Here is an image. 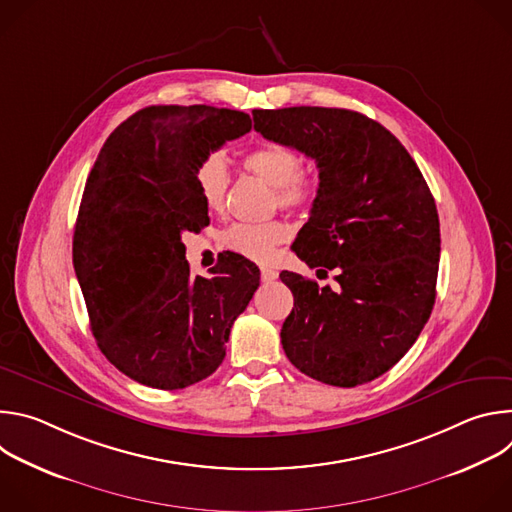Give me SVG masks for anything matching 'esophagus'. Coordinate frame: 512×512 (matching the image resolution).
I'll use <instances>...</instances> for the list:
<instances>
[{
	"mask_svg": "<svg viewBox=\"0 0 512 512\" xmlns=\"http://www.w3.org/2000/svg\"><path fill=\"white\" fill-rule=\"evenodd\" d=\"M277 279V271L271 269V267H261V281L269 283V281H275Z\"/></svg>",
	"mask_w": 512,
	"mask_h": 512,
	"instance_id": "esophagus-1",
	"label": "esophagus"
}]
</instances>
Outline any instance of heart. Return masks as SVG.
Wrapping results in <instances>:
<instances>
[{
  "label": "heart",
  "instance_id": "b5f03b06",
  "mask_svg": "<svg viewBox=\"0 0 512 512\" xmlns=\"http://www.w3.org/2000/svg\"><path fill=\"white\" fill-rule=\"evenodd\" d=\"M243 168L273 188V204L298 210L314 202L318 186L310 172L302 168L296 150L281 143H263L243 156ZM196 186L204 206L221 212L227 206L231 174L221 154L206 156L196 170ZM291 229L283 221L269 223H235L223 233V243L235 253L253 259L269 261L273 251L285 243Z\"/></svg>",
  "mask_w": 512,
  "mask_h": 512
}]
</instances>
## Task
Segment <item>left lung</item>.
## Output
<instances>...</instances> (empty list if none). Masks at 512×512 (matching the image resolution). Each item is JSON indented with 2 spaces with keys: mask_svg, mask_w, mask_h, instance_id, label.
<instances>
[{
  "mask_svg": "<svg viewBox=\"0 0 512 512\" xmlns=\"http://www.w3.org/2000/svg\"><path fill=\"white\" fill-rule=\"evenodd\" d=\"M255 131L312 158L320 186L291 245L336 285L294 271L281 344L296 369L334 387L364 385L397 364L435 302L440 218L417 164L381 123L348 109H255Z\"/></svg>",
  "mask_w": 512,
  "mask_h": 512,
  "instance_id": "obj_1",
  "label": "left lung"
}]
</instances>
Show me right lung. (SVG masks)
I'll list each match as a JSON object with an SVG mask.
<instances>
[{"label":"right lung","mask_w":512,"mask_h":512,"mask_svg":"<svg viewBox=\"0 0 512 512\" xmlns=\"http://www.w3.org/2000/svg\"><path fill=\"white\" fill-rule=\"evenodd\" d=\"M247 131L243 111L145 107L107 137L87 178L72 263L101 352L145 387L210 377L259 287L257 265L237 253L194 277L182 243L208 225L200 162Z\"/></svg>","instance_id":"add662e5"}]
</instances>
